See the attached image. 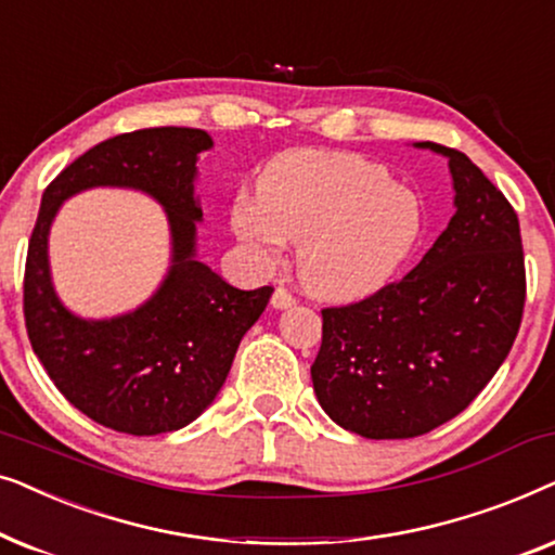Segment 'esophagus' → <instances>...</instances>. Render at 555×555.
<instances>
[{
  "label": "esophagus",
  "instance_id": "esophagus-1",
  "mask_svg": "<svg viewBox=\"0 0 555 555\" xmlns=\"http://www.w3.org/2000/svg\"><path fill=\"white\" fill-rule=\"evenodd\" d=\"M270 306L275 308V310H285V308H293L295 306V298L291 293L285 291V287H278L275 293H272V298H270Z\"/></svg>",
  "mask_w": 555,
  "mask_h": 555
}]
</instances>
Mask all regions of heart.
Instances as JSON below:
<instances>
[{
	"instance_id": "b5f03b06",
	"label": "heart",
	"mask_w": 555,
	"mask_h": 555,
	"mask_svg": "<svg viewBox=\"0 0 555 555\" xmlns=\"http://www.w3.org/2000/svg\"><path fill=\"white\" fill-rule=\"evenodd\" d=\"M232 232L260 260L298 242L302 285L325 300H361L391 283L427 227L422 196L359 154L293 149L262 171L257 199L232 204Z\"/></svg>"
}]
</instances>
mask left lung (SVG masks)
<instances>
[{
    "mask_svg": "<svg viewBox=\"0 0 555 555\" xmlns=\"http://www.w3.org/2000/svg\"><path fill=\"white\" fill-rule=\"evenodd\" d=\"M414 146L447 158L457 211L399 283L323 310L310 366L323 412L366 439L427 435L467 409L511 353L526 302L511 202L462 151Z\"/></svg>",
    "mask_w": 555,
    "mask_h": 555,
    "instance_id": "obj_1",
    "label": "left lung"
}]
</instances>
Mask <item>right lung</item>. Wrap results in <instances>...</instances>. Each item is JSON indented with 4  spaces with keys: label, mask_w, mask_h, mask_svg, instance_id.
I'll return each mask as SVG.
<instances>
[{
    "label": "right lung",
    "mask_w": 555,
    "mask_h": 555,
    "mask_svg": "<svg viewBox=\"0 0 555 555\" xmlns=\"http://www.w3.org/2000/svg\"><path fill=\"white\" fill-rule=\"evenodd\" d=\"M215 146L202 128H143L98 143L44 189L27 249L25 323L33 351L75 409L135 437L177 431L222 389L245 333L272 287L240 291L196 260V162ZM95 185L135 188L167 211L172 264L152 298L131 314L75 317L49 275V227L65 198Z\"/></svg>",
    "instance_id": "add662e5"
}]
</instances>
